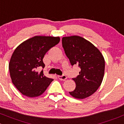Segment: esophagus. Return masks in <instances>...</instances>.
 Returning a JSON list of instances; mask_svg holds the SVG:
<instances>
[{"label": "esophagus", "mask_w": 124, "mask_h": 124, "mask_svg": "<svg viewBox=\"0 0 124 124\" xmlns=\"http://www.w3.org/2000/svg\"><path fill=\"white\" fill-rule=\"evenodd\" d=\"M57 77H58L59 79H61V80H62V81H65L66 79H67V76L64 75H62V76H58Z\"/></svg>", "instance_id": "1"}]
</instances>
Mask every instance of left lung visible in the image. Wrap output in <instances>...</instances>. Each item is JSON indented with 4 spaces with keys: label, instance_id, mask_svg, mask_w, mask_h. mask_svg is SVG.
<instances>
[{
    "label": "left lung",
    "instance_id": "obj_1",
    "mask_svg": "<svg viewBox=\"0 0 124 124\" xmlns=\"http://www.w3.org/2000/svg\"><path fill=\"white\" fill-rule=\"evenodd\" d=\"M62 46L71 65H77L81 71L73 78L76 88L69 92L74 98L89 97L100 86L105 73V59L101 52L92 43L79 36L65 37Z\"/></svg>",
    "mask_w": 124,
    "mask_h": 124
}]
</instances>
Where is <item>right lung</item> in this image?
Masks as SVG:
<instances>
[{
    "instance_id": "obj_1",
    "label": "right lung",
    "mask_w": 124,
    "mask_h": 124,
    "mask_svg": "<svg viewBox=\"0 0 124 124\" xmlns=\"http://www.w3.org/2000/svg\"><path fill=\"white\" fill-rule=\"evenodd\" d=\"M59 37L35 36L19 45L14 51L9 63L13 84L24 95L35 97L42 94L53 81L37 69L45 64L43 59L49 49L58 44Z\"/></svg>"
}]
</instances>
